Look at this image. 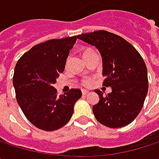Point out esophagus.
Segmentation results:
<instances>
[{
    "mask_svg": "<svg viewBox=\"0 0 159 159\" xmlns=\"http://www.w3.org/2000/svg\"><path fill=\"white\" fill-rule=\"evenodd\" d=\"M88 93H89V91H88V90H86V89H83V90H82V94H83L84 96V95H86V94H88Z\"/></svg>",
    "mask_w": 159,
    "mask_h": 159,
    "instance_id": "esophagus-1",
    "label": "esophagus"
}]
</instances>
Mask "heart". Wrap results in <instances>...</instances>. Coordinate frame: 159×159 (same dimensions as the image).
Returning <instances> with one entry per match:
<instances>
[{
	"instance_id": "b5f03b06",
	"label": "heart",
	"mask_w": 159,
	"mask_h": 159,
	"mask_svg": "<svg viewBox=\"0 0 159 159\" xmlns=\"http://www.w3.org/2000/svg\"><path fill=\"white\" fill-rule=\"evenodd\" d=\"M90 50H91V49H86V50L84 52V53H86V52H88V51H90ZM83 84H85V85H87V84H91V80L90 79L84 80V81H83Z\"/></svg>"
}]
</instances>
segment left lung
<instances>
[{"instance_id": "left-lung-1", "label": "left lung", "mask_w": 159, "mask_h": 159, "mask_svg": "<svg viewBox=\"0 0 159 159\" xmlns=\"http://www.w3.org/2000/svg\"><path fill=\"white\" fill-rule=\"evenodd\" d=\"M77 39L99 50L103 85L112 89L106 96L95 90L99 96L98 103L93 106L97 120L110 128L130 124L140 113L148 91L147 69L142 56L124 39L105 30L81 34Z\"/></svg>"}]
</instances>
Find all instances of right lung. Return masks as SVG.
Returning a JSON list of instances; mask_svg holds the SVG:
<instances>
[{
    "label": "right lung",
    "mask_w": 159,
    "mask_h": 159,
    "mask_svg": "<svg viewBox=\"0 0 159 159\" xmlns=\"http://www.w3.org/2000/svg\"><path fill=\"white\" fill-rule=\"evenodd\" d=\"M76 36L38 44L17 61L13 77L16 100L26 119L37 128L55 131L72 118L75 102L82 97L73 88L57 96L53 84L64 71Z\"/></svg>",
    "instance_id": "1"
}]
</instances>
